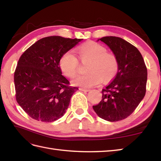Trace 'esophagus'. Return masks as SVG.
I'll use <instances>...</instances> for the list:
<instances>
[{"label": "esophagus", "mask_w": 161, "mask_h": 161, "mask_svg": "<svg viewBox=\"0 0 161 161\" xmlns=\"http://www.w3.org/2000/svg\"><path fill=\"white\" fill-rule=\"evenodd\" d=\"M80 90L84 91V92H88L91 91L90 89H88V88H80Z\"/></svg>", "instance_id": "1"}]
</instances>
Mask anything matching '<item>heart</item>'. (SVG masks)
Masks as SVG:
<instances>
[{"label": "heart", "instance_id": "heart-1", "mask_svg": "<svg viewBox=\"0 0 161 161\" xmlns=\"http://www.w3.org/2000/svg\"><path fill=\"white\" fill-rule=\"evenodd\" d=\"M77 53L81 61H89L86 75H78L73 80L76 86L90 88L103 82H108L115 77L118 69L117 57L114 54L107 53L105 47L96 42L83 43L77 48ZM78 60L74 53L68 51L61 56L59 66L63 73L69 78L77 74Z\"/></svg>", "mask_w": 161, "mask_h": 161}]
</instances>
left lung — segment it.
I'll use <instances>...</instances> for the list:
<instances>
[{
    "mask_svg": "<svg viewBox=\"0 0 161 161\" xmlns=\"http://www.w3.org/2000/svg\"><path fill=\"white\" fill-rule=\"evenodd\" d=\"M100 40L117 57L118 69L113 81L102 89V100L93 108L105 120H122L131 115L144 98L147 70L139 50L125 39L108 36L97 42Z\"/></svg>",
    "mask_w": 161,
    "mask_h": 161,
    "instance_id": "1",
    "label": "left lung"
}]
</instances>
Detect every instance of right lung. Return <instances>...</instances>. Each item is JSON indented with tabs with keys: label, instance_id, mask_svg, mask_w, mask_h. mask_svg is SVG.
Here are the masks:
<instances>
[{
	"label": "right lung",
	"instance_id": "add662e5",
	"mask_svg": "<svg viewBox=\"0 0 161 161\" xmlns=\"http://www.w3.org/2000/svg\"><path fill=\"white\" fill-rule=\"evenodd\" d=\"M82 41L59 36L44 37L20 56L14 73L16 99L24 111L38 121L62 117L77 87L68 86L59 66L61 56Z\"/></svg>",
	"mask_w": 161,
	"mask_h": 161
}]
</instances>
